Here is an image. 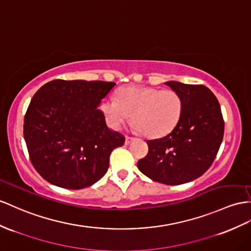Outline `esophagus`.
<instances>
[{"label":"esophagus","mask_w":251,"mask_h":251,"mask_svg":"<svg viewBox=\"0 0 251 251\" xmlns=\"http://www.w3.org/2000/svg\"><path fill=\"white\" fill-rule=\"evenodd\" d=\"M133 140V138H131V137H128V136H126V138H125V144L126 145H128V144H129L130 142H131V141Z\"/></svg>","instance_id":"esophagus-1"}]
</instances>
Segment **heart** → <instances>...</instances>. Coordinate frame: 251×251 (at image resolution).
Masks as SVG:
<instances>
[{
    "mask_svg": "<svg viewBox=\"0 0 251 251\" xmlns=\"http://www.w3.org/2000/svg\"><path fill=\"white\" fill-rule=\"evenodd\" d=\"M101 110L117 129L126 125L133 115L138 131L149 138H160L171 132L181 117L182 100L174 90L150 87H126L118 99H107Z\"/></svg>",
    "mask_w": 251,
    "mask_h": 251,
    "instance_id": "1",
    "label": "heart"
}]
</instances>
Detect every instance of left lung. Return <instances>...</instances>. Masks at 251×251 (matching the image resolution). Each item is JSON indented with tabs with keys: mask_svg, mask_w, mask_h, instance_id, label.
Wrapping results in <instances>:
<instances>
[{
	"mask_svg": "<svg viewBox=\"0 0 251 251\" xmlns=\"http://www.w3.org/2000/svg\"><path fill=\"white\" fill-rule=\"evenodd\" d=\"M182 100L178 124L165 137L146 141L149 153L138 169L151 180L178 185L195 180L213 163L224 137L220 102L203 85L166 81Z\"/></svg>",
	"mask_w": 251,
	"mask_h": 251,
	"instance_id": "1",
	"label": "left lung"
}]
</instances>
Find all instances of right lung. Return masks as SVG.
Here are the masks:
<instances>
[{"label":"right lung","mask_w":251,"mask_h":251,"mask_svg":"<svg viewBox=\"0 0 251 251\" xmlns=\"http://www.w3.org/2000/svg\"><path fill=\"white\" fill-rule=\"evenodd\" d=\"M114 86L55 79L33 96L24 118V140L31 163L47 181L79 190L106 174L111 151L125 142L123 134L108 128L99 109Z\"/></svg>","instance_id":"add662e5"}]
</instances>
